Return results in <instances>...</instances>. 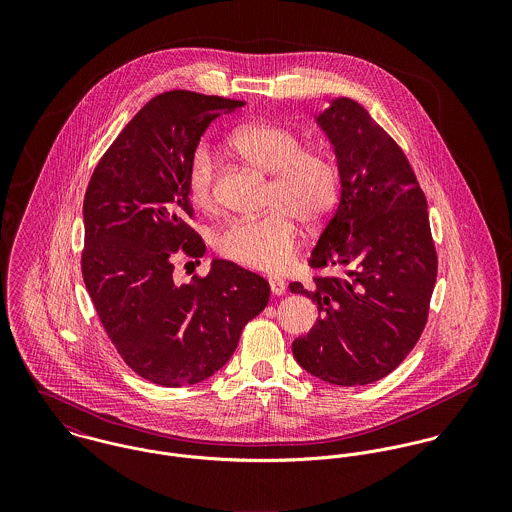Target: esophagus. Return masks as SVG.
I'll use <instances>...</instances> for the list:
<instances>
[{
    "label": "esophagus",
    "mask_w": 512,
    "mask_h": 512,
    "mask_svg": "<svg viewBox=\"0 0 512 512\" xmlns=\"http://www.w3.org/2000/svg\"><path fill=\"white\" fill-rule=\"evenodd\" d=\"M268 282H270V290H272L274 295H284L286 293V282L282 278L272 276Z\"/></svg>",
    "instance_id": "esophagus-1"
}]
</instances>
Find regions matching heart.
I'll list each match as a JSON object with an SVG mask.
<instances>
[{
    "instance_id": "heart-1",
    "label": "heart",
    "mask_w": 512,
    "mask_h": 512,
    "mask_svg": "<svg viewBox=\"0 0 512 512\" xmlns=\"http://www.w3.org/2000/svg\"><path fill=\"white\" fill-rule=\"evenodd\" d=\"M230 146L256 169L274 175L268 191V205L274 207L260 217L228 222L217 236V250L222 258L254 270H280L295 250L293 219L313 226L335 209L341 191L339 165L325 151L303 149L292 130L268 122L238 128ZM187 193L197 209H213L215 159L205 144L191 153Z\"/></svg>"
}]
</instances>
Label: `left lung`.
Returning <instances> with one entry per match:
<instances>
[{"label":"left lung","instance_id":"obj_1","mask_svg":"<svg viewBox=\"0 0 512 512\" xmlns=\"http://www.w3.org/2000/svg\"><path fill=\"white\" fill-rule=\"evenodd\" d=\"M335 149L341 199L309 266L337 268L307 288L319 319L293 341L295 361L339 386L376 382L418 343L438 276L426 195L400 146L351 98L317 116Z\"/></svg>","mask_w":512,"mask_h":512}]
</instances>
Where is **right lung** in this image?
Instances as JSON below:
<instances>
[{
	"mask_svg": "<svg viewBox=\"0 0 512 512\" xmlns=\"http://www.w3.org/2000/svg\"><path fill=\"white\" fill-rule=\"evenodd\" d=\"M242 100L171 90L151 98L98 161L82 205V278L112 345L136 374L177 388L213 376L244 325L270 299L268 282L228 260L179 286L173 256L203 258L187 224V165L209 124Z\"/></svg>",
	"mask_w": 512,
	"mask_h": 512,
	"instance_id": "obj_1",
	"label": "right lung"
}]
</instances>
